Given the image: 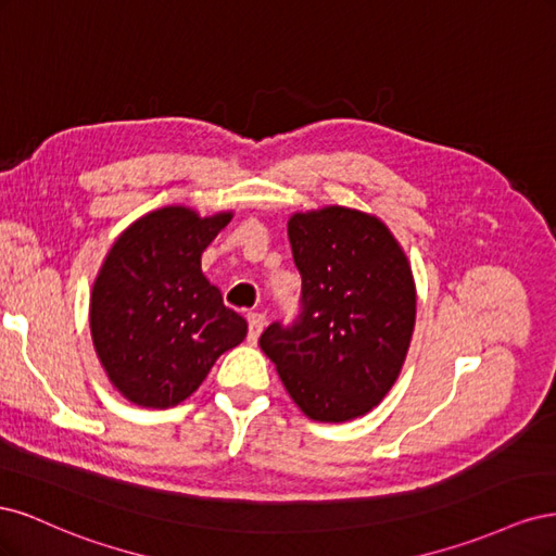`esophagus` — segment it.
Segmentation results:
<instances>
[{"instance_id":"obj_1","label":"esophagus","mask_w":556,"mask_h":556,"mask_svg":"<svg viewBox=\"0 0 556 556\" xmlns=\"http://www.w3.org/2000/svg\"><path fill=\"white\" fill-rule=\"evenodd\" d=\"M264 327H266V315L264 313H250L248 315V341L257 343Z\"/></svg>"}]
</instances>
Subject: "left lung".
I'll use <instances>...</instances> for the list:
<instances>
[{"instance_id": "1", "label": "left lung", "mask_w": 556, "mask_h": 556, "mask_svg": "<svg viewBox=\"0 0 556 556\" xmlns=\"http://www.w3.org/2000/svg\"><path fill=\"white\" fill-rule=\"evenodd\" d=\"M304 280V313L274 323L260 348L315 422L371 413L406 362L417 311L413 268L380 217L348 206L294 213L288 223Z\"/></svg>"}]
</instances>
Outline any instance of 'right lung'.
Segmentation results:
<instances>
[{
    "label": "right lung",
    "mask_w": 556,
    "mask_h": 556,
    "mask_svg": "<svg viewBox=\"0 0 556 556\" xmlns=\"http://www.w3.org/2000/svg\"><path fill=\"white\" fill-rule=\"evenodd\" d=\"M233 213L164 206L134 220L92 282L90 333L111 384L141 408L192 396L248 323L223 304L201 255Z\"/></svg>",
    "instance_id": "add662e5"
}]
</instances>
